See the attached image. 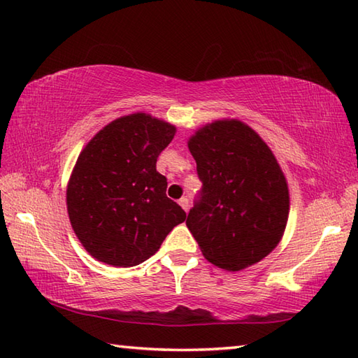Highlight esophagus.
Segmentation results:
<instances>
[{
	"instance_id": "1",
	"label": "esophagus",
	"mask_w": 358,
	"mask_h": 358,
	"mask_svg": "<svg viewBox=\"0 0 358 358\" xmlns=\"http://www.w3.org/2000/svg\"><path fill=\"white\" fill-rule=\"evenodd\" d=\"M178 203H180V206H181V208H183V209H185L186 212L189 210V200L186 199V196H183V199H181V200L178 201Z\"/></svg>"
}]
</instances>
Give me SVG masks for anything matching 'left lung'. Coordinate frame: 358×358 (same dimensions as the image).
Returning <instances> with one entry per match:
<instances>
[{
	"label": "left lung",
	"mask_w": 358,
	"mask_h": 358,
	"mask_svg": "<svg viewBox=\"0 0 358 358\" xmlns=\"http://www.w3.org/2000/svg\"><path fill=\"white\" fill-rule=\"evenodd\" d=\"M203 187L186 224L208 262L227 271L258 263L286 229L285 173L262 136L238 120H218L187 141Z\"/></svg>",
	"instance_id": "1"
}]
</instances>
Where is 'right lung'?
<instances>
[{"instance_id": "add662e5", "label": "right lung", "mask_w": 358, "mask_h": 358, "mask_svg": "<svg viewBox=\"0 0 358 358\" xmlns=\"http://www.w3.org/2000/svg\"><path fill=\"white\" fill-rule=\"evenodd\" d=\"M175 131L136 112L104 126L81 150L67 185V212L81 245L98 262L140 264L186 220L157 172V158Z\"/></svg>"}]
</instances>
